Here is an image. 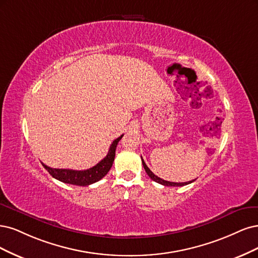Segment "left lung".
I'll use <instances>...</instances> for the list:
<instances>
[{"instance_id": "8db88e82", "label": "left lung", "mask_w": 258, "mask_h": 258, "mask_svg": "<svg viewBox=\"0 0 258 258\" xmlns=\"http://www.w3.org/2000/svg\"><path fill=\"white\" fill-rule=\"evenodd\" d=\"M141 162H143L144 168H145V170H146L148 176L150 177L153 181L157 182V183H160V184H162V185H165V186H183V185H186V184H189V183H192V182H194V180H193V181H188V182H179V183H178V182H170V181L163 180V179L159 178L157 176H155V174H154L150 169H149V167L146 165V163H145L143 157H141Z\"/></svg>"}]
</instances>
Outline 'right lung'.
I'll return each instance as SVG.
<instances>
[{
	"instance_id": "1",
	"label": "right lung",
	"mask_w": 258,
	"mask_h": 258,
	"mask_svg": "<svg viewBox=\"0 0 258 258\" xmlns=\"http://www.w3.org/2000/svg\"><path fill=\"white\" fill-rule=\"evenodd\" d=\"M123 135L114 139L109 148L108 154L104 159L97 163L92 168H89L86 170H73V169H59V168H51L48 167L47 165L41 163V165L47 169V171L51 174L53 178L59 180L64 183H69L73 185H79V186H87L95 182L103 179L108 171L110 170L112 163L114 161L115 156V149H117L118 143L121 140Z\"/></svg>"
}]
</instances>
